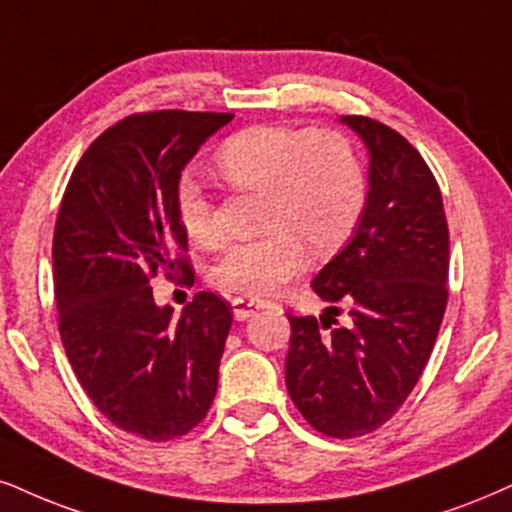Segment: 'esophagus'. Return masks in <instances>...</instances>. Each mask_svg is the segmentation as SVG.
Here are the masks:
<instances>
[{"label": "esophagus", "mask_w": 512, "mask_h": 512, "mask_svg": "<svg viewBox=\"0 0 512 512\" xmlns=\"http://www.w3.org/2000/svg\"><path fill=\"white\" fill-rule=\"evenodd\" d=\"M261 301L256 299H249V296H237V299H232V313H235V320H249L251 315L263 311Z\"/></svg>", "instance_id": "obj_1"}]
</instances>
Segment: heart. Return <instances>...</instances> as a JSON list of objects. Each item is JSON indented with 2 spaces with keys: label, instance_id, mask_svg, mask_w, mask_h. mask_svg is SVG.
I'll use <instances>...</instances> for the list:
<instances>
[{
  "label": "heart",
  "instance_id": "heart-1",
  "mask_svg": "<svg viewBox=\"0 0 512 512\" xmlns=\"http://www.w3.org/2000/svg\"><path fill=\"white\" fill-rule=\"evenodd\" d=\"M227 185L263 192L261 237L227 246L213 263L211 282L223 292L266 299L299 273L306 244L327 254L349 237L361 218L368 182L351 140L330 128L254 125L227 137L216 151ZM175 213L187 239L216 246V204L197 180H180Z\"/></svg>",
  "mask_w": 512,
  "mask_h": 512
}]
</instances>
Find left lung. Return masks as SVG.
Wrapping results in <instances>:
<instances>
[{
  "instance_id": "8db88e82",
  "label": "left lung",
  "mask_w": 512,
  "mask_h": 512,
  "mask_svg": "<svg viewBox=\"0 0 512 512\" xmlns=\"http://www.w3.org/2000/svg\"><path fill=\"white\" fill-rule=\"evenodd\" d=\"M339 121L370 154L351 242L315 275L330 308L287 315V391L313 430L363 437L403 406L425 370L449 299V225L430 166L406 137L365 116ZM339 305L350 308L336 325Z\"/></svg>"
}]
</instances>
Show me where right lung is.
<instances>
[{
	"label": "right lung",
	"instance_id": "1",
	"mask_svg": "<svg viewBox=\"0 0 512 512\" xmlns=\"http://www.w3.org/2000/svg\"><path fill=\"white\" fill-rule=\"evenodd\" d=\"M230 121L170 109L123 118L82 154L56 218L54 296L68 361L106 420L149 441L197 427L218 389L230 304L199 292L173 318L154 304L149 280L159 270L194 280L175 189Z\"/></svg>",
	"mask_w": 512,
	"mask_h": 512
}]
</instances>
